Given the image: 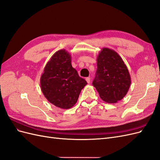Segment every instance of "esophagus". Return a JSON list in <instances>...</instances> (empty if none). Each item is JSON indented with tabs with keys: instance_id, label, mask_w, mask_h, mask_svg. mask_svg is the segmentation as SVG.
I'll return each instance as SVG.
<instances>
[{
	"instance_id": "obj_1",
	"label": "esophagus",
	"mask_w": 160,
	"mask_h": 160,
	"mask_svg": "<svg viewBox=\"0 0 160 160\" xmlns=\"http://www.w3.org/2000/svg\"><path fill=\"white\" fill-rule=\"evenodd\" d=\"M85 80H86V81H87V82H88V83H90V81H91L90 77H86Z\"/></svg>"
}]
</instances>
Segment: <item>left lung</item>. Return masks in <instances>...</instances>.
Masks as SVG:
<instances>
[{
	"instance_id": "left-lung-1",
	"label": "left lung",
	"mask_w": 160,
	"mask_h": 160,
	"mask_svg": "<svg viewBox=\"0 0 160 160\" xmlns=\"http://www.w3.org/2000/svg\"><path fill=\"white\" fill-rule=\"evenodd\" d=\"M97 61L93 85L105 102L117 103L126 95L132 83L128 67L118 53L109 48L101 49Z\"/></svg>"
}]
</instances>
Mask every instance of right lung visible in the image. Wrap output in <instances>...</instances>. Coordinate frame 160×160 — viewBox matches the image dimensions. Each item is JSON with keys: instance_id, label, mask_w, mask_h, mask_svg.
<instances>
[{"instance_id": "1", "label": "right lung", "mask_w": 160, "mask_h": 160, "mask_svg": "<svg viewBox=\"0 0 160 160\" xmlns=\"http://www.w3.org/2000/svg\"><path fill=\"white\" fill-rule=\"evenodd\" d=\"M41 88L51 103L61 109L72 108L87 81L71 65V57L65 49L57 51L47 62L41 75Z\"/></svg>"}]
</instances>
